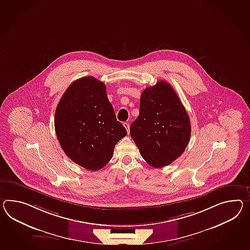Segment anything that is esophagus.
Wrapping results in <instances>:
<instances>
[{
    "mask_svg": "<svg viewBox=\"0 0 250 250\" xmlns=\"http://www.w3.org/2000/svg\"><path fill=\"white\" fill-rule=\"evenodd\" d=\"M124 126H125V128L126 129V131H127L128 133H129V129H130V125H129V123H124Z\"/></svg>",
    "mask_w": 250,
    "mask_h": 250,
    "instance_id": "34e87169",
    "label": "esophagus"
}]
</instances>
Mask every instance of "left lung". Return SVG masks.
I'll list each match as a JSON object with an SVG mask.
<instances>
[{
	"mask_svg": "<svg viewBox=\"0 0 250 250\" xmlns=\"http://www.w3.org/2000/svg\"><path fill=\"white\" fill-rule=\"evenodd\" d=\"M130 134L142 157L154 168L169 165L183 154L189 144L190 122L169 83L162 80L143 91L140 113Z\"/></svg>",
	"mask_w": 250,
	"mask_h": 250,
	"instance_id": "left-lung-1",
	"label": "left lung"
}]
</instances>
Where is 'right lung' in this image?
Here are the masks:
<instances>
[{
  "label": "right lung",
  "mask_w": 250,
  "mask_h": 250,
  "mask_svg": "<svg viewBox=\"0 0 250 250\" xmlns=\"http://www.w3.org/2000/svg\"><path fill=\"white\" fill-rule=\"evenodd\" d=\"M54 125L67 157L93 171L108 164L116 144L127 134L116 120L105 85L93 77L67 87L56 108Z\"/></svg>",
  "instance_id": "add662e5"
}]
</instances>
